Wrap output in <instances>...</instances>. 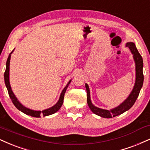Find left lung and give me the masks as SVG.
I'll return each instance as SVG.
<instances>
[{
	"mask_svg": "<svg viewBox=\"0 0 150 150\" xmlns=\"http://www.w3.org/2000/svg\"><path fill=\"white\" fill-rule=\"evenodd\" d=\"M126 47H128L129 48L130 51L133 54V59H134L135 65H136V81H135V84L132 91H131L129 96L127 97V98L124 102H122L117 107L110 110H105L96 107L95 105H93L91 100L89 86H88L87 84H85L86 93H87V104L89 105L90 110L94 114L101 117H104V118H112V117L118 116V115L125 112L126 111L129 110L130 108L133 105V104L135 103L136 99L138 98L140 89H141L142 84H143L144 76L143 73H142L143 61H142L141 55L140 54L133 42H127L126 44Z\"/></svg>",
	"mask_w": 150,
	"mask_h": 150,
	"instance_id": "left-lung-1",
	"label": "left lung"
}]
</instances>
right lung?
<instances>
[{
	"label": "right lung",
	"mask_w": 150,
	"mask_h": 150,
	"mask_svg": "<svg viewBox=\"0 0 150 150\" xmlns=\"http://www.w3.org/2000/svg\"><path fill=\"white\" fill-rule=\"evenodd\" d=\"M14 49L12 50V52H11V53L9 54L8 60H7L6 69H5V72L4 73V80H5V86H6L7 89H8V91L9 96H10V99H11L12 102L13 103L14 106H15V107L17 108L19 110L22 112L24 113V114H26L27 115H30V116L34 117H40L41 115H42L44 117H46V116H48V115H51L52 114H54V113L57 112L59 110V109H60L61 105H62L63 103H64L65 93H66V89H67L69 84L71 82V80H70L69 82H68V84H66V86H65L64 89L62 90L58 102L54 105L52 106V107L47 108V109H46V110H42V111L33 110L29 109V108L25 107V106H23V105L21 104V103L19 101V100H18L17 98L15 96V95L14 94L13 91H12V90L11 86H10V78H9V77H10V58H11V54H12V52H14Z\"/></svg>",
	"instance_id": "add662e5"
}]
</instances>
